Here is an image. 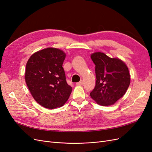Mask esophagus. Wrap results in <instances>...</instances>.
<instances>
[{"label":"esophagus","instance_id":"esophagus-1","mask_svg":"<svg viewBox=\"0 0 152 152\" xmlns=\"http://www.w3.org/2000/svg\"><path fill=\"white\" fill-rule=\"evenodd\" d=\"M82 84H83V82H82V80L80 81L79 82H77V83H76V85H77V86H81V85H82Z\"/></svg>","mask_w":152,"mask_h":152}]
</instances>
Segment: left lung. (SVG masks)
Wrapping results in <instances>:
<instances>
[{"instance_id":"8db88e82","label":"left lung","mask_w":152,"mask_h":152,"mask_svg":"<svg viewBox=\"0 0 152 152\" xmlns=\"http://www.w3.org/2000/svg\"><path fill=\"white\" fill-rule=\"evenodd\" d=\"M91 58L95 64L96 86L90 96L99 105H112L126 94L130 84L128 68L118 58L97 52Z\"/></svg>"}]
</instances>
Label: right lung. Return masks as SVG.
<instances>
[{"label":"right lung","instance_id":"add662e5","mask_svg":"<svg viewBox=\"0 0 152 152\" xmlns=\"http://www.w3.org/2000/svg\"><path fill=\"white\" fill-rule=\"evenodd\" d=\"M65 57L63 50L48 48L35 53L27 61L26 85L34 99L44 108L61 107L72 93L63 68Z\"/></svg>","mask_w":152,"mask_h":152}]
</instances>
